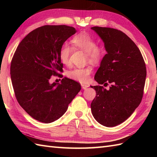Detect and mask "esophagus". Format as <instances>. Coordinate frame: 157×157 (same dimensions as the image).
Wrapping results in <instances>:
<instances>
[{"instance_id": "1", "label": "esophagus", "mask_w": 157, "mask_h": 157, "mask_svg": "<svg viewBox=\"0 0 157 157\" xmlns=\"http://www.w3.org/2000/svg\"><path fill=\"white\" fill-rule=\"evenodd\" d=\"M81 86H82V88L84 89V90L87 89V88L89 87V86H88V85H87V84H81Z\"/></svg>"}]
</instances>
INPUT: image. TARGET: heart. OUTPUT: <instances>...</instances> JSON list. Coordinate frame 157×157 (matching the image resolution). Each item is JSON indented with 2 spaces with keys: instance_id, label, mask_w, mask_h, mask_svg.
I'll list each match as a JSON object with an SVG mask.
<instances>
[{
  "instance_id": "b5f03b06",
  "label": "heart",
  "mask_w": 157,
  "mask_h": 157,
  "mask_svg": "<svg viewBox=\"0 0 157 157\" xmlns=\"http://www.w3.org/2000/svg\"><path fill=\"white\" fill-rule=\"evenodd\" d=\"M71 42L74 47L81 49L87 53L88 59L92 62L98 63L104 56L102 48L97 46L96 40L88 33L82 32L75 35L72 38ZM71 52V48L67 44H63L61 46L59 56L63 64H68ZM91 71L90 67L75 68L68 72V77L73 80L86 82L88 79Z\"/></svg>"
}]
</instances>
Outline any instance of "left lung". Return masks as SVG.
<instances>
[{
    "instance_id": "8db88e82",
    "label": "left lung",
    "mask_w": 157,
    "mask_h": 157,
    "mask_svg": "<svg viewBox=\"0 0 157 157\" xmlns=\"http://www.w3.org/2000/svg\"><path fill=\"white\" fill-rule=\"evenodd\" d=\"M105 44L106 54L91 86L96 96L91 103L94 119L106 127L125 121L142 101L146 77V65L138 46L123 32L111 28H91Z\"/></svg>"
}]
</instances>
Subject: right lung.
Here are the masks:
<instances>
[{
  "label": "right lung",
  "mask_w": 157,
  "mask_h": 157,
  "mask_svg": "<svg viewBox=\"0 0 157 157\" xmlns=\"http://www.w3.org/2000/svg\"><path fill=\"white\" fill-rule=\"evenodd\" d=\"M76 32L65 25L36 28L19 43L11 63V78L15 97L32 118L49 123L66 112L81 85L67 78L61 84L49 82L63 71L59 52L67 40Z\"/></svg>",
  "instance_id": "1"
}]
</instances>
